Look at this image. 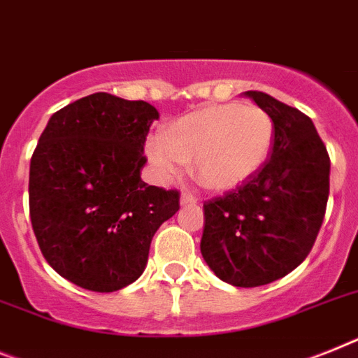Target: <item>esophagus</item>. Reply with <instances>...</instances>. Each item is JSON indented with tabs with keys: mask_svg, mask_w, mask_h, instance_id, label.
Masks as SVG:
<instances>
[{
	"mask_svg": "<svg viewBox=\"0 0 358 358\" xmlns=\"http://www.w3.org/2000/svg\"><path fill=\"white\" fill-rule=\"evenodd\" d=\"M196 202L198 198L191 193H182V196H180V203H182V206H193V203Z\"/></svg>",
	"mask_w": 358,
	"mask_h": 358,
	"instance_id": "esophagus-1",
	"label": "esophagus"
}]
</instances>
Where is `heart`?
Returning a JSON list of instances; mask_svg holds the SVG:
<instances>
[{
  "mask_svg": "<svg viewBox=\"0 0 358 358\" xmlns=\"http://www.w3.org/2000/svg\"><path fill=\"white\" fill-rule=\"evenodd\" d=\"M275 140L271 116L258 105H209L176 120L164 136L145 143L147 158L162 178L193 160L198 180L213 191H233L266 165Z\"/></svg>",
  "mask_w": 358,
  "mask_h": 358,
  "instance_id": "b5f03b06",
  "label": "heart"
}]
</instances>
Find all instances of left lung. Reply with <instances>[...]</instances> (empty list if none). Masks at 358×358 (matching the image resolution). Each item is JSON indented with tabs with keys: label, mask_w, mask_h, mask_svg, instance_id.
Segmentation results:
<instances>
[{
	"label": "left lung",
	"mask_w": 358,
	"mask_h": 358,
	"mask_svg": "<svg viewBox=\"0 0 358 358\" xmlns=\"http://www.w3.org/2000/svg\"><path fill=\"white\" fill-rule=\"evenodd\" d=\"M273 120L266 165L240 187L203 203V260L220 280L257 287L304 262L329 196V155L313 122L260 91L244 92Z\"/></svg>",
	"instance_id": "obj_1"
}]
</instances>
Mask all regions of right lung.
<instances>
[{"label": "right lung", "mask_w": 358, "mask_h": 358, "mask_svg": "<svg viewBox=\"0 0 358 358\" xmlns=\"http://www.w3.org/2000/svg\"><path fill=\"white\" fill-rule=\"evenodd\" d=\"M160 118L147 101L94 92L50 116L31 160L29 209L54 271L89 291L133 284L180 193L147 185L143 145Z\"/></svg>", "instance_id": "obj_1"}]
</instances>
